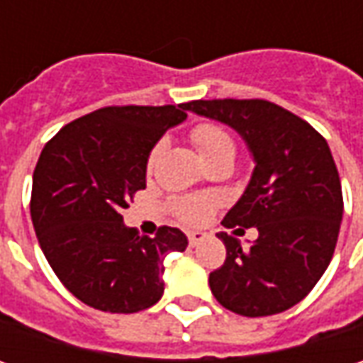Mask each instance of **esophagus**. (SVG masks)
Wrapping results in <instances>:
<instances>
[{
    "label": "esophagus",
    "mask_w": 363,
    "mask_h": 363,
    "mask_svg": "<svg viewBox=\"0 0 363 363\" xmlns=\"http://www.w3.org/2000/svg\"><path fill=\"white\" fill-rule=\"evenodd\" d=\"M203 238H206V232H189L188 234L189 246H198V244L202 242Z\"/></svg>",
    "instance_id": "obj_1"
}]
</instances>
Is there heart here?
I'll return each instance as SVG.
<instances>
[{
	"instance_id": "heart-1",
	"label": "heart",
	"mask_w": 363,
	"mask_h": 363,
	"mask_svg": "<svg viewBox=\"0 0 363 363\" xmlns=\"http://www.w3.org/2000/svg\"><path fill=\"white\" fill-rule=\"evenodd\" d=\"M189 139L206 163H212L220 157H234V139L230 137V133L216 123L196 125L189 133ZM161 151H163V141H160L151 149L149 160H147L149 169L155 165V161L160 160ZM216 203L218 198H214V196H189V198L175 200L174 212L179 220H184L188 224H202L203 220H208V216L212 214Z\"/></svg>"
}]
</instances>
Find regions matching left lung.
<instances>
[{
    "label": "left lung",
    "mask_w": 363,
    "mask_h": 363,
    "mask_svg": "<svg viewBox=\"0 0 363 363\" xmlns=\"http://www.w3.org/2000/svg\"><path fill=\"white\" fill-rule=\"evenodd\" d=\"M184 108L232 127L255 161L222 224L257 228L258 238L244 248L218 232L226 260L210 272L212 295L244 317L283 313L309 295L337 244L343 198L328 141L307 121L260 99L191 101Z\"/></svg>",
    "instance_id": "obj_1"
}]
</instances>
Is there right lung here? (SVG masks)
<instances>
[{"mask_svg":"<svg viewBox=\"0 0 363 363\" xmlns=\"http://www.w3.org/2000/svg\"><path fill=\"white\" fill-rule=\"evenodd\" d=\"M184 105L105 106L64 125L35 163L32 224L62 285L89 307L137 313L163 295V260L188 238L161 226L155 238L125 226L121 210L145 189L147 160Z\"/></svg>","mask_w":363,"mask_h":363,"instance_id":"add662e5","label":"right lung"}]
</instances>
